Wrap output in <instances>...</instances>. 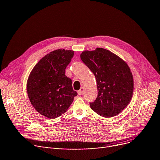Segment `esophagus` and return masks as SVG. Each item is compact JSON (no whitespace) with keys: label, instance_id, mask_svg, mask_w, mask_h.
Listing matches in <instances>:
<instances>
[{"label":"esophagus","instance_id":"esophagus-1","mask_svg":"<svg viewBox=\"0 0 160 160\" xmlns=\"http://www.w3.org/2000/svg\"><path fill=\"white\" fill-rule=\"evenodd\" d=\"M84 88H81L80 89V90H78V93L79 95H82L83 93H84Z\"/></svg>","mask_w":160,"mask_h":160}]
</instances>
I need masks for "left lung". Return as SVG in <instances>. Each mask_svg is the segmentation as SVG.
<instances>
[{
	"instance_id": "1",
	"label": "left lung",
	"mask_w": 160,
	"mask_h": 160,
	"mask_svg": "<svg viewBox=\"0 0 160 160\" xmlns=\"http://www.w3.org/2000/svg\"><path fill=\"white\" fill-rule=\"evenodd\" d=\"M82 61L94 74L98 95L90 107L99 115L110 118L118 114L129 103L133 79L125 62L111 52L97 48L80 54Z\"/></svg>"
}]
</instances>
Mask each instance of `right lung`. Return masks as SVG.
<instances>
[{
    "instance_id": "obj_1",
    "label": "right lung",
    "mask_w": 160,
    "mask_h": 160,
    "mask_svg": "<svg viewBox=\"0 0 160 160\" xmlns=\"http://www.w3.org/2000/svg\"><path fill=\"white\" fill-rule=\"evenodd\" d=\"M74 56L72 50H54L34 66L27 80L29 100L37 112L50 119L64 114L78 95L65 68Z\"/></svg>"
}]
</instances>
